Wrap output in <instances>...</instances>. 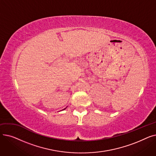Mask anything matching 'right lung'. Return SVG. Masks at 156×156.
Segmentation results:
<instances>
[{
	"label": "right lung",
	"instance_id": "obj_1",
	"mask_svg": "<svg viewBox=\"0 0 156 156\" xmlns=\"http://www.w3.org/2000/svg\"><path fill=\"white\" fill-rule=\"evenodd\" d=\"M66 108H67V107H66ZM66 108H64V109L63 110H64V109H66Z\"/></svg>",
	"mask_w": 156,
	"mask_h": 156
}]
</instances>
